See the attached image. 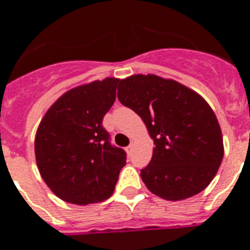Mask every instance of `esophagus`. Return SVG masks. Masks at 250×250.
I'll use <instances>...</instances> for the list:
<instances>
[{"label": "esophagus", "instance_id": "1", "mask_svg": "<svg viewBox=\"0 0 250 250\" xmlns=\"http://www.w3.org/2000/svg\"><path fill=\"white\" fill-rule=\"evenodd\" d=\"M132 147H134V146H132V144H130L129 146L126 147V152H127V154H131V150H132Z\"/></svg>", "mask_w": 250, "mask_h": 250}]
</instances>
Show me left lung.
<instances>
[{
    "label": "left lung",
    "instance_id": "8db88e82",
    "mask_svg": "<svg viewBox=\"0 0 250 250\" xmlns=\"http://www.w3.org/2000/svg\"><path fill=\"white\" fill-rule=\"evenodd\" d=\"M119 86V101L143 119L155 144L149 165L140 170L147 189L171 202L204 190L224 155L222 130L209 104L156 75H132Z\"/></svg>",
    "mask_w": 250,
    "mask_h": 250
}]
</instances>
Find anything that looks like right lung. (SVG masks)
Masks as SVG:
<instances>
[{
  "label": "right lung",
  "instance_id": "right-lung-1",
  "mask_svg": "<svg viewBox=\"0 0 250 250\" xmlns=\"http://www.w3.org/2000/svg\"><path fill=\"white\" fill-rule=\"evenodd\" d=\"M118 83L107 77L68 90L40 123L35 138L37 167L60 199L87 205L114 193L126 152L110 144L103 119L116 99Z\"/></svg>",
  "mask_w": 250,
  "mask_h": 250
}]
</instances>
